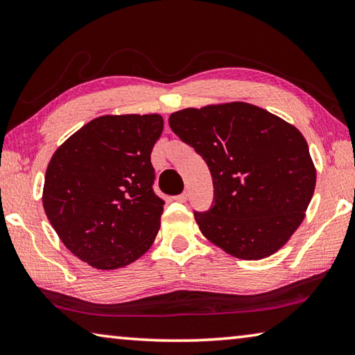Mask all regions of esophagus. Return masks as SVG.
<instances>
[{
  "label": "esophagus",
  "instance_id": "34e87169",
  "mask_svg": "<svg viewBox=\"0 0 355 355\" xmlns=\"http://www.w3.org/2000/svg\"><path fill=\"white\" fill-rule=\"evenodd\" d=\"M188 197H189L188 192H183V194H180V196H177V197H175V200H177V202H182V203H184V202H188Z\"/></svg>",
  "mask_w": 355,
  "mask_h": 355
}]
</instances>
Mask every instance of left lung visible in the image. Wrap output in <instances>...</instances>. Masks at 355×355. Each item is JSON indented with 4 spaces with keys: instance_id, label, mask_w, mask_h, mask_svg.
Masks as SVG:
<instances>
[{
    "instance_id": "8db88e82",
    "label": "left lung",
    "mask_w": 355,
    "mask_h": 355,
    "mask_svg": "<svg viewBox=\"0 0 355 355\" xmlns=\"http://www.w3.org/2000/svg\"><path fill=\"white\" fill-rule=\"evenodd\" d=\"M169 125L209 167L214 207L194 213L208 241L241 260H261L290 241L316 184L309 144L263 107L230 103L172 112Z\"/></svg>"
}]
</instances>
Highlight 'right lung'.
I'll return each mask as SVG.
<instances>
[{
    "instance_id": "1",
    "label": "right lung",
    "mask_w": 355,
    "mask_h": 355,
    "mask_svg": "<svg viewBox=\"0 0 355 355\" xmlns=\"http://www.w3.org/2000/svg\"><path fill=\"white\" fill-rule=\"evenodd\" d=\"M163 127L159 114L101 116L53 153L45 214L65 248L92 268H123L152 248L164 202L152 188L150 153Z\"/></svg>"
}]
</instances>
